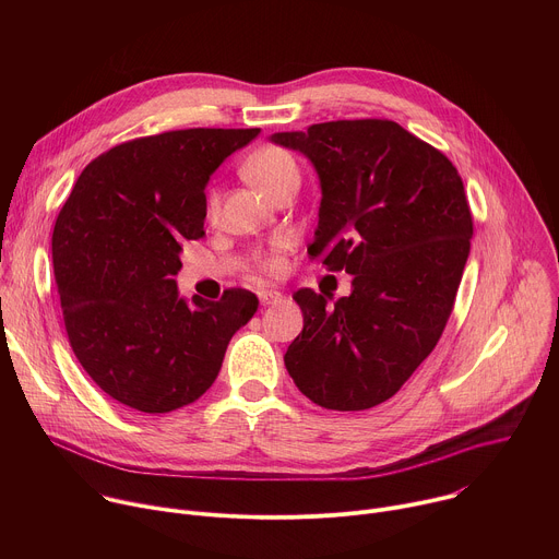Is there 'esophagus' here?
<instances>
[{"label": "esophagus", "mask_w": 559, "mask_h": 559, "mask_svg": "<svg viewBox=\"0 0 559 559\" xmlns=\"http://www.w3.org/2000/svg\"><path fill=\"white\" fill-rule=\"evenodd\" d=\"M281 298H283V294L276 292V289H263V292H259L261 305H274V302H278Z\"/></svg>", "instance_id": "34e87169"}]
</instances>
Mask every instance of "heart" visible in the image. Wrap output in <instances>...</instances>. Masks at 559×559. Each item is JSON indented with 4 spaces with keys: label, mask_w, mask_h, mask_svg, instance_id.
Returning a JSON list of instances; mask_svg holds the SVG:
<instances>
[{
    "label": "heart",
    "mask_w": 559,
    "mask_h": 559,
    "mask_svg": "<svg viewBox=\"0 0 559 559\" xmlns=\"http://www.w3.org/2000/svg\"><path fill=\"white\" fill-rule=\"evenodd\" d=\"M243 175L254 188H259L270 199L276 192H281L283 188L298 186V181H300L296 158L287 150L276 147V145L257 150L246 162ZM210 210H216V194L210 197ZM281 265L283 263H281V257L276 250L263 259V270H267V272H278Z\"/></svg>",
    "instance_id": "obj_1"
}]
</instances>
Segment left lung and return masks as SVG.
<instances>
[{"mask_svg": "<svg viewBox=\"0 0 559 559\" xmlns=\"http://www.w3.org/2000/svg\"><path fill=\"white\" fill-rule=\"evenodd\" d=\"M272 143L305 154L321 181L311 261L354 276L328 307L298 289L302 332L285 367L311 403L371 409L433 352L462 281L473 221L449 158L395 121L313 123Z\"/></svg>", "mask_w": 559, "mask_h": 559, "instance_id": "obj_1", "label": "left lung"}]
</instances>
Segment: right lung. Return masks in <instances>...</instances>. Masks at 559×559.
<instances>
[{"instance_id":"add662e5","label":"right lung","mask_w":559,"mask_h":559,"mask_svg":"<svg viewBox=\"0 0 559 559\" xmlns=\"http://www.w3.org/2000/svg\"><path fill=\"white\" fill-rule=\"evenodd\" d=\"M259 128H190L115 145L79 175L52 231L70 347L112 401L143 414L181 409L212 386L259 298L179 296L186 241L201 238L205 188Z\"/></svg>"}]
</instances>
